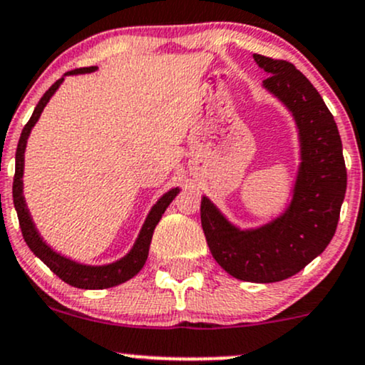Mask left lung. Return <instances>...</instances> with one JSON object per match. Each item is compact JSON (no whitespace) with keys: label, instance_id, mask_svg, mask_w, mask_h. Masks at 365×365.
<instances>
[{"label":"left lung","instance_id":"obj_1","mask_svg":"<svg viewBox=\"0 0 365 365\" xmlns=\"http://www.w3.org/2000/svg\"><path fill=\"white\" fill-rule=\"evenodd\" d=\"M269 76L263 88L292 113L301 146V163L287 209L255 230L231 225L207 197L200 221L214 260L247 282H279L304 269L324 252L336 231L346 190L341 139L322 95L296 66L253 54Z\"/></svg>","mask_w":365,"mask_h":365}]
</instances>
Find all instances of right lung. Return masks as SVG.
<instances>
[{"label": "right lung", "mask_w": 365, "mask_h": 365, "mask_svg": "<svg viewBox=\"0 0 365 365\" xmlns=\"http://www.w3.org/2000/svg\"><path fill=\"white\" fill-rule=\"evenodd\" d=\"M96 66H90V68H80L68 71L64 76H71V74H83V73H93ZM64 76L61 80H57L49 90L43 93L41 102L37 103L35 110L27 122V125L21 130L19 148H16L15 155V178H13V204H15L16 214H19V221L21 227V235H24L25 243L29 245V248L32 250L35 257H38L46 263L49 269L61 280H64L66 284L73 285L78 289H108L113 285H118L125 280L133 279L138 272L143 269L144 263L148 260L149 253V245H151L153 232L158 222H160L161 216L165 214V210L171 204V200L177 197L180 192L178 187L171 188L166 194L161 197L160 200L153 205V209L149 210L146 221H144L143 227H140L138 240H135L134 247L130 248V252L122 257L120 260L108 263V265H85V263H78L71 260V258H66L61 253H57L52 250L49 245L46 243L38 235L37 227H35L32 216H30L27 204H25L24 197V163H25V148H27V139L30 135L32 127L37 124L38 117L46 107L47 102L51 100V96L56 93L57 88L61 86V83L64 81Z\"/></svg>", "instance_id": "obj_1"}]
</instances>
